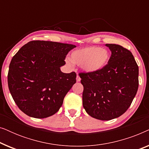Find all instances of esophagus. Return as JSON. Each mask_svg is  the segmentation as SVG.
Listing matches in <instances>:
<instances>
[{
  "instance_id": "34e87169",
  "label": "esophagus",
  "mask_w": 149,
  "mask_h": 149,
  "mask_svg": "<svg viewBox=\"0 0 149 149\" xmlns=\"http://www.w3.org/2000/svg\"><path fill=\"white\" fill-rule=\"evenodd\" d=\"M77 82H79V81H81V78H80V77L79 76V75H77Z\"/></svg>"
}]
</instances>
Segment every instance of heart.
Segmentation results:
<instances>
[{
  "instance_id": "obj_1",
  "label": "heart",
  "mask_w": 149,
  "mask_h": 149,
  "mask_svg": "<svg viewBox=\"0 0 149 149\" xmlns=\"http://www.w3.org/2000/svg\"><path fill=\"white\" fill-rule=\"evenodd\" d=\"M110 59L108 50L98 47H86L72 52L70 60H67L69 66L73 63L81 66L87 72H94L102 70L107 66Z\"/></svg>"
}]
</instances>
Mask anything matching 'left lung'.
Here are the masks:
<instances>
[{
	"label": "left lung",
	"mask_w": 149,
	"mask_h": 149,
	"mask_svg": "<svg viewBox=\"0 0 149 149\" xmlns=\"http://www.w3.org/2000/svg\"><path fill=\"white\" fill-rule=\"evenodd\" d=\"M106 46L111 51L107 66L97 72L79 73L83 107L91 117L102 121L125 113L138 88V66L131 52L119 45Z\"/></svg>",
	"instance_id": "left-lung-1"
}]
</instances>
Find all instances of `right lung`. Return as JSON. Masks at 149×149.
I'll list each match as a JSON object with an SVG mask.
<instances>
[{
    "label": "right lung",
    "mask_w": 149,
    "mask_h": 149,
    "mask_svg": "<svg viewBox=\"0 0 149 149\" xmlns=\"http://www.w3.org/2000/svg\"><path fill=\"white\" fill-rule=\"evenodd\" d=\"M74 47L71 44L32 40L13 57L8 86L13 100L26 115L42 119L59 111L76 83L74 72L60 70L66 55Z\"/></svg>",
    "instance_id": "right-lung-1"
}]
</instances>
